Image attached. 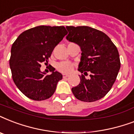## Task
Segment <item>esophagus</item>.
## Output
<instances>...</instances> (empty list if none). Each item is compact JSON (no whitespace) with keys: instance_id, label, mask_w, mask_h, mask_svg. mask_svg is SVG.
Segmentation results:
<instances>
[{"instance_id":"1","label":"esophagus","mask_w":134,"mask_h":134,"mask_svg":"<svg viewBox=\"0 0 134 134\" xmlns=\"http://www.w3.org/2000/svg\"><path fill=\"white\" fill-rule=\"evenodd\" d=\"M68 76H69V75H68V74H63V77L64 78V79L68 77Z\"/></svg>"}]
</instances>
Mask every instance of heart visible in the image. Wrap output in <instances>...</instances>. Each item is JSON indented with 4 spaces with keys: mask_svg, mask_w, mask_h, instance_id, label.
<instances>
[{
    "mask_svg": "<svg viewBox=\"0 0 134 134\" xmlns=\"http://www.w3.org/2000/svg\"><path fill=\"white\" fill-rule=\"evenodd\" d=\"M57 69L63 73H69L72 71L74 65L70 62H61L57 64Z\"/></svg>",
    "mask_w": 134,
    "mask_h": 134,
    "instance_id": "b5f03b06",
    "label": "heart"
}]
</instances>
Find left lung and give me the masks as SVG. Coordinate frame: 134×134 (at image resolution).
Returning <instances> with one entry per match:
<instances>
[{
	"label": "left lung",
	"instance_id": "1",
	"mask_svg": "<svg viewBox=\"0 0 134 134\" xmlns=\"http://www.w3.org/2000/svg\"><path fill=\"white\" fill-rule=\"evenodd\" d=\"M68 41L77 44L81 50L78 70L80 83L71 88L78 99L95 102L110 91L120 69V60L115 45L104 32L88 26H66Z\"/></svg>",
	"mask_w": 134,
	"mask_h": 134
}]
</instances>
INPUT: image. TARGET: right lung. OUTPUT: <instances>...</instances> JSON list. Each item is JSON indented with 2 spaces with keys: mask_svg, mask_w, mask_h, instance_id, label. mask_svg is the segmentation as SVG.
<instances>
[{
  "mask_svg": "<svg viewBox=\"0 0 134 134\" xmlns=\"http://www.w3.org/2000/svg\"><path fill=\"white\" fill-rule=\"evenodd\" d=\"M67 33L64 26H40L23 32L13 43L9 59L12 79L29 99H47L55 91L63 75L53 67L51 74L46 75L41 71V64L48 63L54 48Z\"/></svg>",
  "mask_w": 134,
  "mask_h": 134,
  "instance_id": "obj_1",
  "label": "right lung"
}]
</instances>
